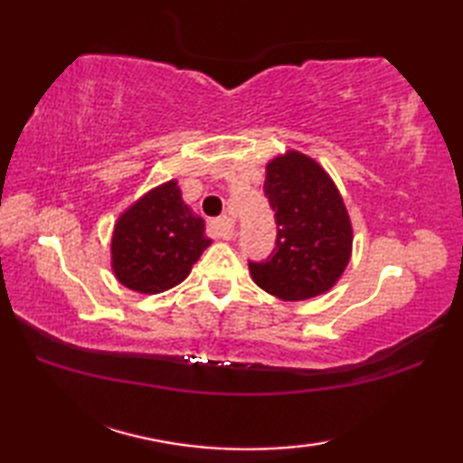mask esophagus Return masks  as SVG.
<instances>
[{
	"label": "esophagus",
	"mask_w": 463,
	"mask_h": 463,
	"mask_svg": "<svg viewBox=\"0 0 463 463\" xmlns=\"http://www.w3.org/2000/svg\"><path fill=\"white\" fill-rule=\"evenodd\" d=\"M211 232L216 239L231 241L234 237V221L229 216H221V219L211 221Z\"/></svg>",
	"instance_id": "34e87169"
}]
</instances>
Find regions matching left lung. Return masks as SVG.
Wrapping results in <instances>:
<instances>
[{
  "label": "left lung",
  "instance_id": "left-lung-1",
  "mask_svg": "<svg viewBox=\"0 0 463 463\" xmlns=\"http://www.w3.org/2000/svg\"><path fill=\"white\" fill-rule=\"evenodd\" d=\"M264 194L277 221V247L249 262L262 290L282 300L328 292L352 257V222L330 175L308 155L288 151L267 165Z\"/></svg>",
  "mask_w": 463,
  "mask_h": 463
}]
</instances>
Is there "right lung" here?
I'll return each instance as SVG.
<instances>
[{
  "instance_id": "add662e5",
  "label": "right lung",
  "mask_w": 463,
  "mask_h": 463,
  "mask_svg": "<svg viewBox=\"0 0 463 463\" xmlns=\"http://www.w3.org/2000/svg\"><path fill=\"white\" fill-rule=\"evenodd\" d=\"M211 239L204 221L184 204L179 183L155 186L115 222L111 269L123 287L159 294L181 284Z\"/></svg>"
}]
</instances>
